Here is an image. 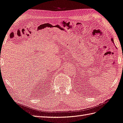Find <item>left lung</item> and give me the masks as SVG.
<instances>
[{
	"label": "left lung",
	"mask_w": 123,
	"mask_h": 123,
	"mask_svg": "<svg viewBox=\"0 0 123 123\" xmlns=\"http://www.w3.org/2000/svg\"><path fill=\"white\" fill-rule=\"evenodd\" d=\"M111 40H112V41H114V40H113V39H111ZM113 42H114V41H113Z\"/></svg>",
	"instance_id": "1"
}]
</instances>
